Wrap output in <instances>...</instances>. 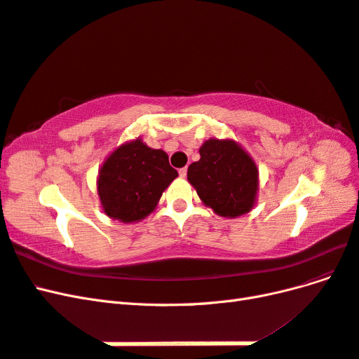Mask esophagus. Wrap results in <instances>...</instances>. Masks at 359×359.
Returning <instances> with one entry per match:
<instances>
[{
    "label": "esophagus",
    "instance_id": "34e87169",
    "mask_svg": "<svg viewBox=\"0 0 359 359\" xmlns=\"http://www.w3.org/2000/svg\"><path fill=\"white\" fill-rule=\"evenodd\" d=\"M186 175H187V168H181L180 169V177L181 178H186Z\"/></svg>",
    "mask_w": 359,
    "mask_h": 359
}]
</instances>
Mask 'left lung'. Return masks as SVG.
Here are the masks:
<instances>
[{
    "instance_id": "1",
    "label": "left lung",
    "mask_w": 359,
    "mask_h": 359,
    "mask_svg": "<svg viewBox=\"0 0 359 359\" xmlns=\"http://www.w3.org/2000/svg\"><path fill=\"white\" fill-rule=\"evenodd\" d=\"M199 154L201 160L189 166L187 180L201 201L229 219L250 212L256 203L259 170L247 151L231 139H208Z\"/></svg>"
}]
</instances>
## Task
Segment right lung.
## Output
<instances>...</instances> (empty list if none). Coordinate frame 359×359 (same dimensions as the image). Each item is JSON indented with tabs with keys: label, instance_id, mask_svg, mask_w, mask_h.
Instances as JSON below:
<instances>
[{
	"label": "right lung",
	"instance_id": "add662e5",
	"mask_svg": "<svg viewBox=\"0 0 359 359\" xmlns=\"http://www.w3.org/2000/svg\"><path fill=\"white\" fill-rule=\"evenodd\" d=\"M177 177L165 151L135 139L104 160L97 178V193L107 217L133 223L156 210L163 191Z\"/></svg>",
	"mask_w": 359,
	"mask_h": 359
}]
</instances>
